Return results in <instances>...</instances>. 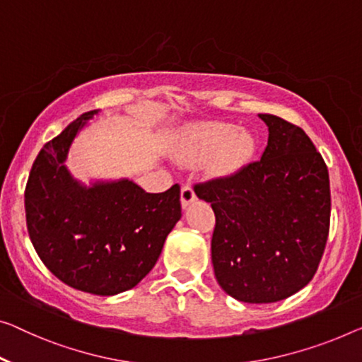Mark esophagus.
Listing matches in <instances>:
<instances>
[{
	"instance_id": "esophagus-1",
	"label": "esophagus",
	"mask_w": 362,
	"mask_h": 362,
	"mask_svg": "<svg viewBox=\"0 0 362 362\" xmlns=\"http://www.w3.org/2000/svg\"><path fill=\"white\" fill-rule=\"evenodd\" d=\"M195 198H197V195H195V192H193V188L190 185H183L182 187V190H180V203H182L183 208H187L188 204L195 202Z\"/></svg>"
}]
</instances>
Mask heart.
I'll use <instances>...</instances> for the list:
<instances>
[{"label":"heart","instance_id":"obj_1","mask_svg":"<svg viewBox=\"0 0 362 362\" xmlns=\"http://www.w3.org/2000/svg\"><path fill=\"white\" fill-rule=\"evenodd\" d=\"M255 151L250 133L239 132L233 123H204L188 134L185 156L190 163L211 158L209 169L214 175H230L242 169Z\"/></svg>","mask_w":362,"mask_h":362}]
</instances>
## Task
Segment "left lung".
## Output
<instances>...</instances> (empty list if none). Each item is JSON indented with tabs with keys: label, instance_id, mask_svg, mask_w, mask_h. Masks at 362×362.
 <instances>
[{
	"label": "left lung",
	"instance_id": "8db88e82",
	"mask_svg": "<svg viewBox=\"0 0 362 362\" xmlns=\"http://www.w3.org/2000/svg\"><path fill=\"white\" fill-rule=\"evenodd\" d=\"M262 159L195 183L211 203L214 276L250 304L283 300L314 278L330 230L328 169L304 129L269 113Z\"/></svg>",
	"mask_w": 362,
	"mask_h": 362
}]
</instances>
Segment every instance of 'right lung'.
Masks as SVG:
<instances>
[{
  "mask_svg": "<svg viewBox=\"0 0 362 362\" xmlns=\"http://www.w3.org/2000/svg\"><path fill=\"white\" fill-rule=\"evenodd\" d=\"M95 113H83L40 149L25 185V221L37 255L60 281L113 296L134 288L156 265L182 218L180 187L146 193L127 179L93 187L74 180L64 160Z\"/></svg>",
  "mask_w": 362,
  "mask_h": 362,
  "instance_id": "obj_1",
  "label": "right lung"
}]
</instances>
